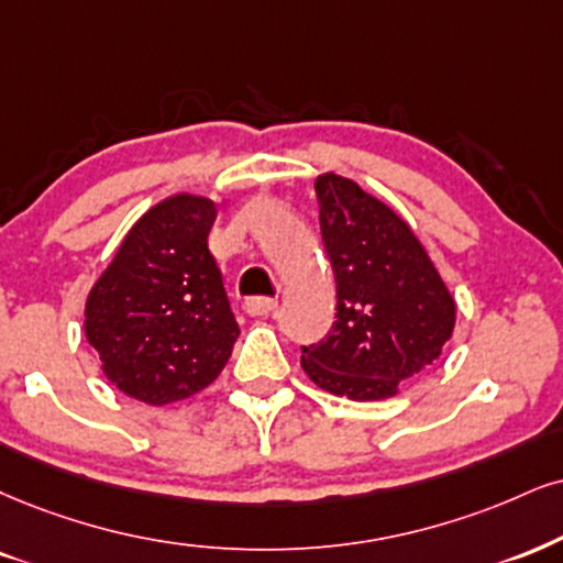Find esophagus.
<instances>
[{"mask_svg":"<svg viewBox=\"0 0 563 563\" xmlns=\"http://www.w3.org/2000/svg\"><path fill=\"white\" fill-rule=\"evenodd\" d=\"M242 308H245L247 316H268L276 310V300H271V297H247Z\"/></svg>","mask_w":563,"mask_h":563,"instance_id":"obj_1","label":"esophagus"}]
</instances>
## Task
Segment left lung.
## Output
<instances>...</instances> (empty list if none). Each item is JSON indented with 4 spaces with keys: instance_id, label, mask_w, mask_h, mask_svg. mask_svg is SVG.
I'll return each instance as SVG.
<instances>
[{
    "instance_id": "1",
    "label": "left lung",
    "mask_w": 563,
    "mask_h": 563,
    "mask_svg": "<svg viewBox=\"0 0 563 563\" xmlns=\"http://www.w3.org/2000/svg\"><path fill=\"white\" fill-rule=\"evenodd\" d=\"M321 234L336 276V321L302 346V371L352 401L397 397L405 378L441 357L456 302L405 219L355 179H316Z\"/></svg>"
}]
</instances>
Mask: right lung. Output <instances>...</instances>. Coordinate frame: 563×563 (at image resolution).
Wrapping results in <instances>:
<instances>
[{"mask_svg":"<svg viewBox=\"0 0 563 563\" xmlns=\"http://www.w3.org/2000/svg\"><path fill=\"white\" fill-rule=\"evenodd\" d=\"M219 206L175 192L130 227L86 300L88 344L122 394L164 407L224 371L240 329L208 253Z\"/></svg>","mask_w":563,"mask_h":563,"instance_id":"add662e5","label":"right lung"}]
</instances>
